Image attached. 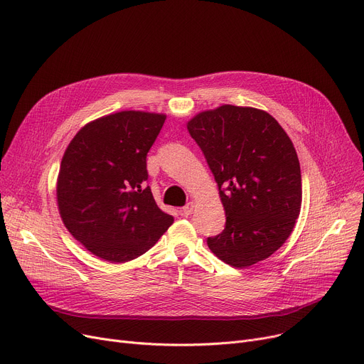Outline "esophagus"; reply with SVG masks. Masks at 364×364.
<instances>
[{
	"instance_id": "esophagus-1",
	"label": "esophagus",
	"mask_w": 364,
	"mask_h": 364,
	"mask_svg": "<svg viewBox=\"0 0 364 364\" xmlns=\"http://www.w3.org/2000/svg\"><path fill=\"white\" fill-rule=\"evenodd\" d=\"M193 209H195V202H188V203L183 208V213H184V215H191Z\"/></svg>"
}]
</instances>
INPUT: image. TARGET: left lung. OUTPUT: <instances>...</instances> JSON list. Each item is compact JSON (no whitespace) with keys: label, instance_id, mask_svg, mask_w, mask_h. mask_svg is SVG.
Returning a JSON list of instances; mask_svg holds the SVG:
<instances>
[{"label":"left lung","instance_id":"obj_1","mask_svg":"<svg viewBox=\"0 0 364 364\" xmlns=\"http://www.w3.org/2000/svg\"><path fill=\"white\" fill-rule=\"evenodd\" d=\"M218 183L227 215L210 252L234 268L275 253L301 208V171L291 139L266 111L223 105L187 123Z\"/></svg>","mask_w":364,"mask_h":364}]
</instances>
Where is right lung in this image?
Segmentation results:
<instances>
[{
    "label": "right lung",
    "mask_w": 364,
    "mask_h": 364,
    "mask_svg": "<svg viewBox=\"0 0 364 364\" xmlns=\"http://www.w3.org/2000/svg\"><path fill=\"white\" fill-rule=\"evenodd\" d=\"M165 114L121 111L93 119L67 146L57 203L70 234L95 256L123 263L146 253L174 223L146 186V155Z\"/></svg>",
    "instance_id": "add662e5"
}]
</instances>
